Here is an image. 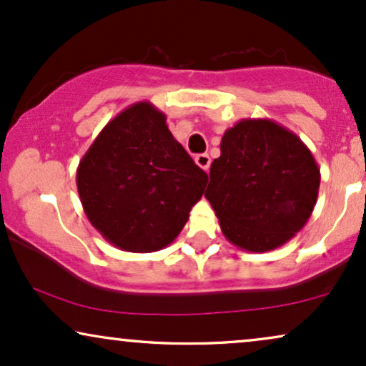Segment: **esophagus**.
Returning <instances> with one entry per match:
<instances>
[{
    "label": "esophagus",
    "instance_id": "obj_1",
    "mask_svg": "<svg viewBox=\"0 0 366 366\" xmlns=\"http://www.w3.org/2000/svg\"><path fill=\"white\" fill-rule=\"evenodd\" d=\"M196 164L199 165V167H201L202 170H209V164H211V159H209V155L207 154H199L197 157H196Z\"/></svg>",
    "mask_w": 366,
    "mask_h": 366
}]
</instances>
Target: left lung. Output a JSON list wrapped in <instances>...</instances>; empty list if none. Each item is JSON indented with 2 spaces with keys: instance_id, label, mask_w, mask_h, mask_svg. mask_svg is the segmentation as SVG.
<instances>
[{
  "instance_id": "8db88e82",
  "label": "left lung",
  "mask_w": 366,
  "mask_h": 366,
  "mask_svg": "<svg viewBox=\"0 0 366 366\" xmlns=\"http://www.w3.org/2000/svg\"><path fill=\"white\" fill-rule=\"evenodd\" d=\"M206 199L223 234L252 253L295 237L317 201L321 172L306 143L268 118H244L221 138Z\"/></svg>"
}]
</instances>
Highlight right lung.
Returning a JSON list of instances; mask_svg holds the SVG:
<instances>
[{
    "label": "right lung",
    "mask_w": 366,
    "mask_h": 366,
    "mask_svg": "<svg viewBox=\"0 0 366 366\" xmlns=\"http://www.w3.org/2000/svg\"><path fill=\"white\" fill-rule=\"evenodd\" d=\"M150 101L118 113L77 167V192L89 223L124 252L150 253L179 237L202 197L199 169Z\"/></svg>",
    "instance_id": "add662e5"
}]
</instances>
